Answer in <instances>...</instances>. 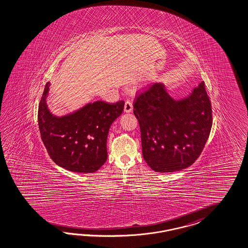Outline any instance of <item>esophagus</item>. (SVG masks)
<instances>
[{
  "label": "esophagus",
  "instance_id": "esophagus-1",
  "mask_svg": "<svg viewBox=\"0 0 248 248\" xmlns=\"http://www.w3.org/2000/svg\"><path fill=\"white\" fill-rule=\"evenodd\" d=\"M133 103H132V101L127 100L125 102V104H124V112L125 113H131V112H133Z\"/></svg>",
  "mask_w": 248,
  "mask_h": 248
}]
</instances>
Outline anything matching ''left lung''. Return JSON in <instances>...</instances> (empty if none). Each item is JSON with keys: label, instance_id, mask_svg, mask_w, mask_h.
Instances as JSON below:
<instances>
[{"label": "left lung", "instance_id": "obj_1", "mask_svg": "<svg viewBox=\"0 0 248 248\" xmlns=\"http://www.w3.org/2000/svg\"><path fill=\"white\" fill-rule=\"evenodd\" d=\"M134 108L140 124L142 156L152 170L174 172L194 163L212 126L204 82L180 100L172 98L163 84H154L137 96Z\"/></svg>", "mask_w": 248, "mask_h": 248}]
</instances>
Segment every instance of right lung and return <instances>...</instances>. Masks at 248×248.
Returning <instances> with one entry per match:
<instances>
[{
  "instance_id": "obj_1",
  "label": "right lung",
  "mask_w": 248,
  "mask_h": 248,
  "mask_svg": "<svg viewBox=\"0 0 248 248\" xmlns=\"http://www.w3.org/2000/svg\"><path fill=\"white\" fill-rule=\"evenodd\" d=\"M49 86L47 82L38 110L40 135L47 154L56 164L70 171H96L107 161L108 132L123 113L124 102L95 101L57 116L47 107Z\"/></svg>"
}]
</instances>
